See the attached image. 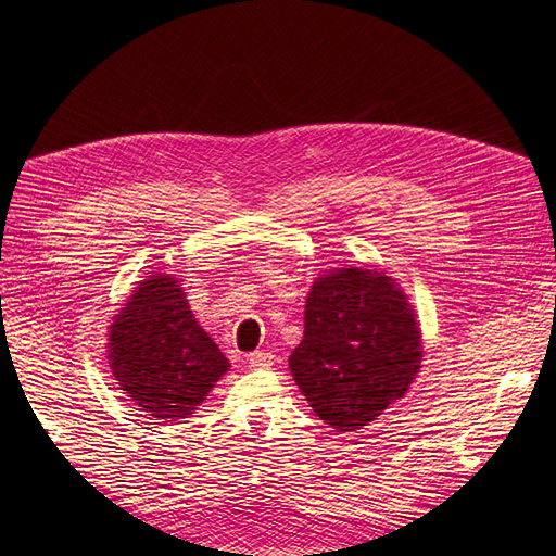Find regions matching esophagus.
Instances as JSON below:
<instances>
[{"label":"esophagus","mask_w":556,"mask_h":556,"mask_svg":"<svg viewBox=\"0 0 556 556\" xmlns=\"http://www.w3.org/2000/svg\"><path fill=\"white\" fill-rule=\"evenodd\" d=\"M248 364L252 368H268L274 364V355L266 350H257V352H252V355H248Z\"/></svg>","instance_id":"esophagus-1"}]
</instances>
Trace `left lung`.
<instances>
[{"mask_svg":"<svg viewBox=\"0 0 556 556\" xmlns=\"http://www.w3.org/2000/svg\"><path fill=\"white\" fill-rule=\"evenodd\" d=\"M422 355V329L396 278L374 266H341L311 285L290 371L313 413L348 433L403 399Z\"/></svg>","mask_w":556,"mask_h":556,"instance_id":"left-lung-1","label":"left lung"}]
</instances>
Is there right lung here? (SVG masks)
<instances>
[{
  "instance_id": "add662e5",
  "label": "right lung",
  "mask_w": 556,
  "mask_h": 556,
  "mask_svg": "<svg viewBox=\"0 0 556 556\" xmlns=\"http://www.w3.org/2000/svg\"><path fill=\"white\" fill-rule=\"evenodd\" d=\"M106 359L123 394L162 422L192 417L229 359L197 323L182 280L155 271L113 315Z\"/></svg>"
}]
</instances>
